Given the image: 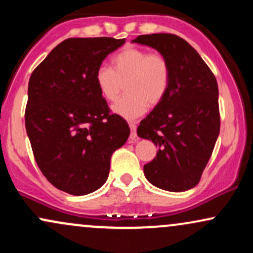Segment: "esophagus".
<instances>
[{
    "instance_id": "esophagus-1",
    "label": "esophagus",
    "mask_w": 253,
    "mask_h": 253,
    "mask_svg": "<svg viewBox=\"0 0 253 253\" xmlns=\"http://www.w3.org/2000/svg\"><path fill=\"white\" fill-rule=\"evenodd\" d=\"M129 128H130L129 139L133 141L136 139V125H135V123H129Z\"/></svg>"
}]
</instances>
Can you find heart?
I'll use <instances>...</instances> for the list:
<instances>
[{
  "label": "heart",
  "instance_id": "b5f03b06",
  "mask_svg": "<svg viewBox=\"0 0 253 253\" xmlns=\"http://www.w3.org/2000/svg\"><path fill=\"white\" fill-rule=\"evenodd\" d=\"M94 78L101 96L109 102L118 100L125 84L127 95L113 104L112 110L133 120L143 115L147 106H158L167 96L171 66L161 52L128 46L112 58V69L98 66Z\"/></svg>",
  "mask_w": 253,
  "mask_h": 253
}]
</instances>
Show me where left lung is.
<instances>
[{"label": "left lung", "instance_id": "1", "mask_svg": "<svg viewBox=\"0 0 253 253\" xmlns=\"http://www.w3.org/2000/svg\"><path fill=\"white\" fill-rule=\"evenodd\" d=\"M133 42L156 48L171 66L167 96L136 129L158 147L144 165L145 177L168 191L191 189L201 179L220 132L215 76L195 48L175 34H145Z\"/></svg>", "mask_w": 253, "mask_h": 253}]
</instances>
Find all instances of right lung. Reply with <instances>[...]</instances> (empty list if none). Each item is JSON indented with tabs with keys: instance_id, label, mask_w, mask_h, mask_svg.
<instances>
[{
	"instance_id": "obj_1",
	"label": "right lung",
	"mask_w": 253,
	"mask_h": 253,
	"mask_svg": "<svg viewBox=\"0 0 253 253\" xmlns=\"http://www.w3.org/2000/svg\"><path fill=\"white\" fill-rule=\"evenodd\" d=\"M125 39L69 38L32 72L25 124L34 159L57 189L86 195L107 181L113 152L126 143V120L112 114L95 71Z\"/></svg>"
}]
</instances>
